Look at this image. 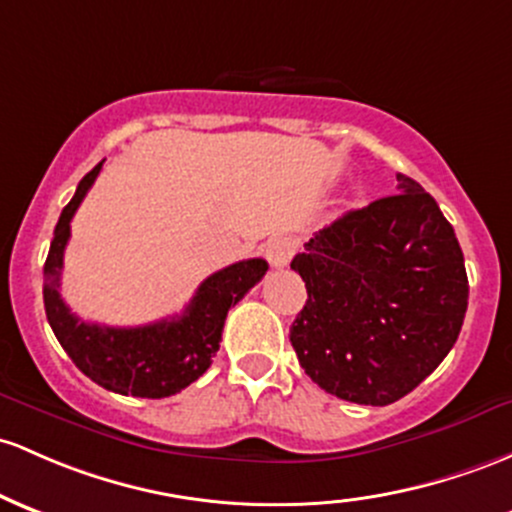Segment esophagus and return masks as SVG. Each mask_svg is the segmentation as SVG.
Here are the masks:
<instances>
[{"label": "esophagus", "mask_w": 512, "mask_h": 512, "mask_svg": "<svg viewBox=\"0 0 512 512\" xmlns=\"http://www.w3.org/2000/svg\"><path fill=\"white\" fill-rule=\"evenodd\" d=\"M267 260L269 265L274 269H282L291 262V257H294L296 252V240L294 238H286V235H279V238L269 240L267 245Z\"/></svg>", "instance_id": "esophagus-1"}]
</instances>
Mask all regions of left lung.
<instances>
[{
    "instance_id": "1",
    "label": "left lung",
    "mask_w": 512,
    "mask_h": 512,
    "mask_svg": "<svg viewBox=\"0 0 512 512\" xmlns=\"http://www.w3.org/2000/svg\"><path fill=\"white\" fill-rule=\"evenodd\" d=\"M318 230L291 269L308 299L289 330L299 364L323 391L389 406L447 357L469 282L454 228L418 182Z\"/></svg>"
}]
</instances>
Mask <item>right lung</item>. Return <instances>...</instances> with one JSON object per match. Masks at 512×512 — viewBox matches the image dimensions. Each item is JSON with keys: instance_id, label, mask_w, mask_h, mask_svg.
Returning a JSON list of instances; mask_svg holds the SVG:
<instances>
[{"instance_id": "1", "label": "right lung", "mask_w": 512, "mask_h": 512, "mask_svg": "<svg viewBox=\"0 0 512 512\" xmlns=\"http://www.w3.org/2000/svg\"><path fill=\"white\" fill-rule=\"evenodd\" d=\"M101 170V162L82 177L70 204L60 213L43 267V303L55 338L72 362L94 384L121 396L165 398L187 389L211 367L221 342L228 308L235 306L267 272V262H235L201 282L182 316L162 318L138 328L84 323L60 299L63 255L70 221Z\"/></svg>"}]
</instances>
